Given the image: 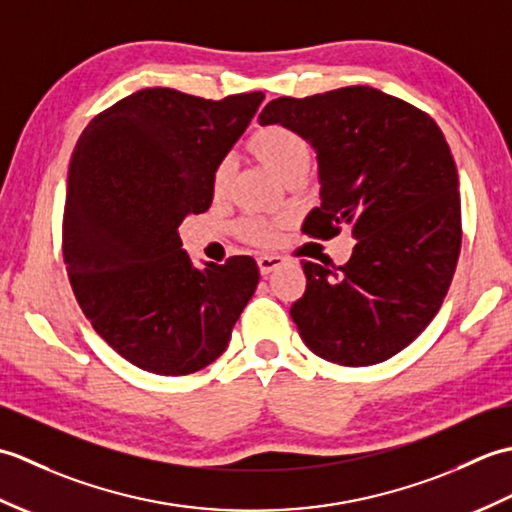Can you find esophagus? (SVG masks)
Segmentation results:
<instances>
[{"mask_svg":"<svg viewBox=\"0 0 512 512\" xmlns=\"http://www.w3.org/2000/svg\"><path fill=\"white\" fill-rule=\"evenodd\" d=\"M281 264H284V257H279V255H262V257H257V266H259V273H262V275H270Z\"/></svg>","mask_w":512,"mask_h":512,"instance_id":"obj_1","label":"esophagus"}]
</instances>
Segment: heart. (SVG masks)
<instances>
[{
  "label": "heart",
  "mask_w": 512,
  "mask_h": 512,
  "mask_svg": "<svg viewBox=\"0 0 512 512\" xmlns=\"http://www.w3.org/2000/svg\"><path fill=\"white\" fill-rule=\"evenodd\" d=\"M248 151L262 165H266L277 176L290 182L303 178L312 160V149L306 138L295 129L281 123H270L257 127L253 136L248 138ZM233 182V162L231 158H222L211 173V193L215 200L226 198ZM284 226L281 220H268V217H244L237 224V235L242 242L253 246H273L277 242L279 228Z\"/></svg>",
  "instance_id": "obj_1"
}]
</instances>
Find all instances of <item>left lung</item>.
<instances>
[{
	"mask_svg": "<svg viewBox=\"0 0 512 512\" xmlns=\"http://www.w3.org/2000/svg\"><path fill=\"white\" fill-rule=\"evenodd\" d=\"M281 123L317 149L321 206L301 231L332 239L350 226V262L303 259L306 292L290 317L310 350L345 367L383 363L436 317L458 266V169L433 118L367 85L270 101Z\"/></svg>",
	"mask_w": 512,
	"mask_h": 512,
	"instance_id": "8db88e82",
	"label": "left lung"
}]
</instances>
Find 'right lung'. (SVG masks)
<instances>
[{"label":"right lung","instance_id":"right-lung-1","mask_svg":"<svg viewBox=\"0 0 512 512\" xmlns=\"http://www.w3.org/2000/svg\"><path fill=\"white\" fill-rule=\"evenodd\" d=\"M262 101L147 88L94 116L74 147L61 233L70 286L96 334L145 372L211 365L259 284L248 255L195 268L178 226L209 211L211 173Z\"/></svg>","mask_w":512,"mask_h":512}]
</instances>
